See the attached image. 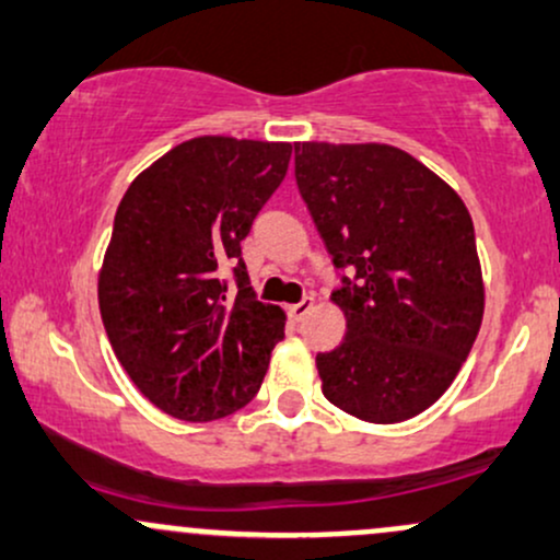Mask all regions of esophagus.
I'll return each mask as SVG.
<instances>
[{"label":"esophagus","mask_w":560,"mask_h":560,"mask_svg":"<svg viewBox=\"0 0 560 560\" xmlns=\"http://www.w3.org/2000/svg\"><path fill=\"white\" fill-rule=\"evenodd\" d=\"M311 311H313V298H302L300 302H294V305H289V316L294 320H302Z\"/></svg>","instance_id":"esophagus-1"}]
</instances>
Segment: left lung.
Instances as JSON below:
<instances>
[{
  "label": "left lung",
  "instance_id": "1",
  "mask_svg": "<svg viewBox=\"0 0 560 560\" xmlns=\"http://www.w3.org/2000/svg\"><path fill=\"white\" fill-rule=\"evenodd\" d=\"M294 178L342 287V345L318 352L326 400L371 423L413 419L442 397L485 313L466 205L387 144H294Z\"/></svg>",
  "mask_w": 560,
  "mask_h": 560
}]
</instances>
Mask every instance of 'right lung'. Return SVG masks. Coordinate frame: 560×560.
Here are the masks:
<instances>
[{"mask_svg":"<svg viewBox=\"0 0 560 560\" xmlns=\"http://www.w3.org/2000/svg\"><path fill=\"white\" fill-rule=\"evenodd\" d=\"M289 158L292 144L189 139L120 199L100 273L102 324L131 382L173 419L215 421L247 405L284 339V313L249 287L242 240Z\"/></svg>","mask_w":560,"mask_h":560,"instance_id":"right-lung-1","label":"right lung"}]
</instances>
